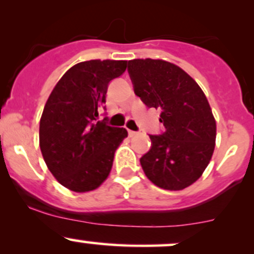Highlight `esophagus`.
Instances as JSON below:
<instances>
[{
	"label": "esophagus",
	"mask_w": 254,
	"mask_h": 254,
	"mask_svg": "<svg viewBox=\"0 0 254 254\" xmlns=\"http://www.w3.org/2000/svg\"><path fill=\"white\" fill-rule=\"evenodd\" d=\"M135 135H137L136 131H132V130H129V136H130V137L135 136Z\"/></svg>",
	"instance_id": "1"
}]
</instances>
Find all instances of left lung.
<instances>
[{
    "label": "left lung",
    "mask_w": 254,
    "mask_h": 254,
    "mask_svg": "<svg viewBox=\"0 0 254 254\" xmlns=\"http://www.w3.org/2000/svg\"><path fill=\"white\" fill-rule=\"evenodd\" d=\"M134 92L147 108L161 112V134L150 135L151 148L140 158L147 178L167 190L193 184L211 160L216 123L205 94L181 67L163 60L127 63Z\"/></svg>",
    "instance_id": "1"
}]
</instances>
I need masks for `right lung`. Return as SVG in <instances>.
<instances>
[{
    "label": "right lung",
    "instance_id": "obj_1",
    "mask_svg": "<svg viewBox=\"0 0 254 254\" xmlns=\"http://www.w3.org/2000/svg\"><path fill=\"white\" fill-rule=\"evenodd\" d=\"M125 70L123 60L76 64L49 96L40 119V150L49 171L70 190L98 188L111 172L115 150L127 136L124 127L107 125V117L99 120L109 83Z\"/></svg>",
    "mask_w": 254,
    "mask_h": 254
}]
</instances>
